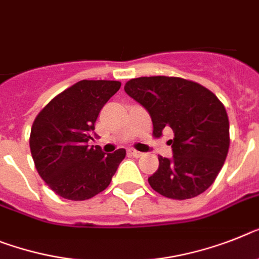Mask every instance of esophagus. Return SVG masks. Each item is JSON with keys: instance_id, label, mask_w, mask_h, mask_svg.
Here are the masks:
<instances>
[{"instance_id": "obj_1", "label": "esophagus", "mask_w": 259, "mask_h": 259, "mask_svg": "<svg viewBox=\"0 0 259 259\" xmlns=\"http://www.w3.org/2000/svg\"><path fill=\"white\" fill-rule=\"evenodd\" d=\"M129 154L130 155H133L134 158H141V156L143 155V153H141V151H137V150H134V149H129Z\"/></svg>"}]
</instances>
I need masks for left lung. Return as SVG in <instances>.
Masks as SVG:
<instances>
[{
    "label": "left lung",
    "mask_w": 259,
    "mask_h": 259,
    "mask_svg": "<svg viewBox=\"0 0 259 259\" xmlns=\"http://www.w3.org/2000/svg\"><path fill=\"white\" fill-rule=\"evenodd\" d=\"M125 92L149 112L154 137L171 127L172 158L159 156L149 178L154 191L175 200L192 199L207 191L227 159L229 119L216 95L191 80L168 76L137 77Z\"/></svg>",
    "instance_id": "1"
}]
</instances>
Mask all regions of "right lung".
Masks as SVG:
<instances>
[{"instance_id": "1", "label": "right lung", "mask_w": 259, "mask_h": 259, "mask_svg": "<svg viewBox=\"0 0 259 259\" xmlns=\"http://www.w3.org/2000/svg\"><path fill=\"white\" fill-rule=\"evenodd\" d=\"M121 87L113 80H81L63 91L36 116L30 150L36 171L56 195L87 200L112 182L125 149L105 154L89 147L100 110Z\"/></svg>"}]
</instances>
